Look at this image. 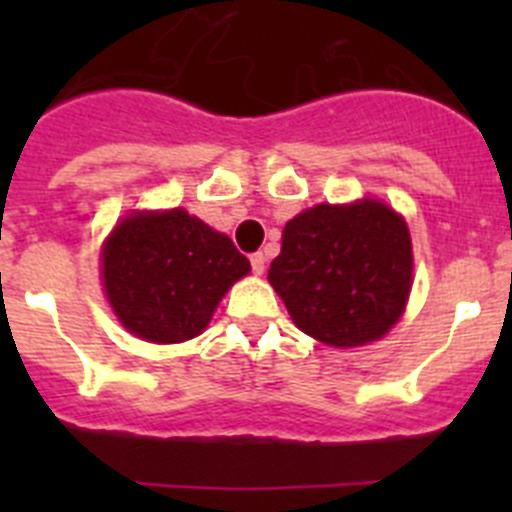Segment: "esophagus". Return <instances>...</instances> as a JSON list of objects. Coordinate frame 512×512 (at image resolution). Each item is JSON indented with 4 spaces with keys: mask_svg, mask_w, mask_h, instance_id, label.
I'll return each mask as SVG.
<instances>
[{
    "mask_svg": "<svg viewBox=\"0 0 512 512\" xmlns=\"http://www.w3.org/2000/svg\"><path fill=\"white\" fill-rule=\"evenodd\" d=\"M251 269H253V274H264V269H266V256H264V253H253V256H251Z\"/></svg>",
    "mask_w": 512,
    "mask_h": 512,
    "instance_id": "esophagus-1",
    "label": "esophagus"
}]
</instances>
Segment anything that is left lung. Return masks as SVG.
<instances>
[{
	"label": "left lung",
	"instance_id": "8db88e82",
	"mask_svg": "<svg viewBox=\"0 0 512 512\" xmlns=\"http://www.w3.org/2000/svg\"><path fill=\"white\" fill-rule=\"evenodd\" d=\"M269 282L307 336L338 348L377 341L413 284L408 225L377 200L312 207L284 225Z\"/></svg>",
	"mask_w": 512,
	"mask_h": 512
}]
</instances>
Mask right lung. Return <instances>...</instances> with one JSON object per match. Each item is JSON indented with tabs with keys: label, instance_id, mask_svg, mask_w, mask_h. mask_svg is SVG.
I'll return each mask as SVG.
<instances>
[{
	"label": "right lung",
	"instance_id": "obj_1",
	"mask_svg": "<svg viewBox=\"0 0 512 512\" xmlns=\"http://www.w3.org/2000/svg\"><path fill=\"white\" fill-rule=\"evenodd\" d=\"M102 266L120 323L153 343L200 336L230 284L251 271L228 235L184 210L125 217L104 246Z\"/></svg>",
	"mask_w": 512,
	"mask_h": 512
}]
</instances>
